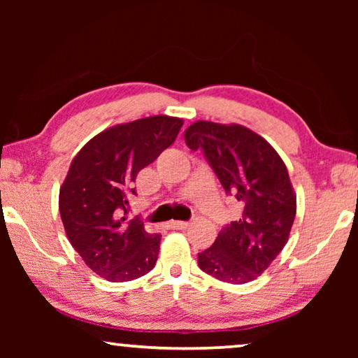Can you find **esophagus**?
I'll list each match as a JSON object with an SVG mask.
<instances>
[{"label":"esophagus","mask_w":358,"mask_h":358,"mask_svg":"<svg viewBox=\"0 0 358 358\" xmlns=\"http://www.w3.org/2000/svg\"><path fill=\"white\" fill-rule=\"evenodd\" d=\"M169 229H178V230H186L187 227H189V222L186 221H171L169 222Z\"/></svg>","instance_id":"esophagus-1"}]
</instances>
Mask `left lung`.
I'll use <instances>...</instances> for the list:
<instances>
[{"label":"left lung","instance_id":"obj_1","mask_svg":"<svg viewBox=\"0 0 358 358\" xmlns=\"http://www.w3.org/2000/svg\"><path fill=\"white\" fill-rule=\"evenodd\" d=\"M191 150H202L226 194L243 205L240 220L221 229L199 266L216 280L245 284L268 268L289 240L296 196L276 150L241 124L196 121L185 131Z\"/></svg>","mask_w":358,"mask_h":358}]
</instances>
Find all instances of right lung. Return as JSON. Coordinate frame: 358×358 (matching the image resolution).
Returning a JSON list of instances; mask_svg holds the SVG:
<instances>
[{
  "mask_svg": "<svg viewBox=\"0 0 358 358\" xmlns=\"http://www.w3.org/2000/svg\"><path fill=\"white\" fill-rule=\"evenodd\" d=\"M183 120L167 115L112 126L83 145L59 187V215L74 250L107 281L137 280L153 268L161 235L126 221L137 173L175 142Z\"/></svg>",
  "mask_w": 358,
  "mask_h": 358,
  "instance_id": "right-lung-1",
  "label": "right lung"
}]
</instances>
